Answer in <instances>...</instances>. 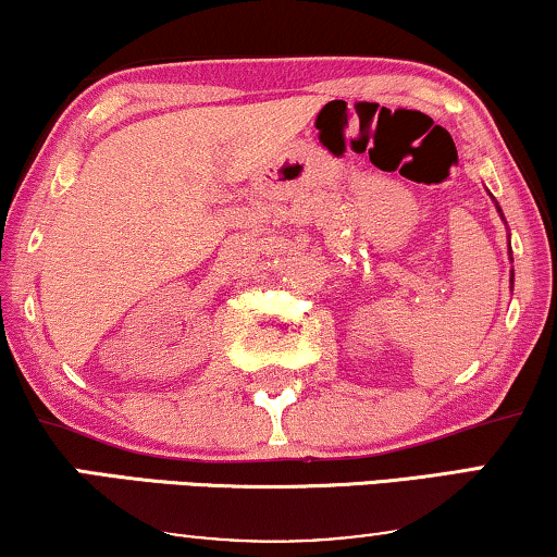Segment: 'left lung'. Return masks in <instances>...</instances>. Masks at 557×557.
Here are the masks:
<instances>
[{
    "mask_svg": "<svg viewBox=\"0 0 557 557\" xmlns=\"http://www.w3.org/2000/svg\"><path fill=\"white\" fill-rule=\"evenodd\" d=\"M497 210H499V208H497ZM499 212H502V210H499Z\"/></svg>",
    "mask_w": 557,
    "mask_h": 557,
    "instance_id": "obj_1",
    "label": "left lung"
}]
</instances>
